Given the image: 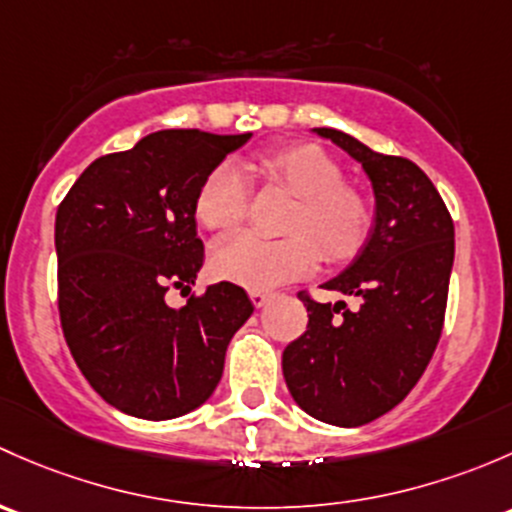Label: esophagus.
<instances>
[{"label": "esophagus", "instance_id": "34e87169", "mask_svg": "<svg viewBox=\"0 0 512 512\" xmlns=\"http://www.w3.org/2000/svg\"><path fill=\"white\" fill-rule=\"evenodd\" d=\"M249 295H251V300H254L256 308H263V305H266L268 300L276 298V293H273V291H263V288H254V291H251Z\"/></svg>", "mask_w": 512, "mask_h": 512}]
</instances>
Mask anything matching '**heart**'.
<instances>
[{
  "mask_svg": "<svg viewBox=\"0 0 512 512\" xmlns=\"http://www.w3.org/2000/svg\"><path fill=\"white\" fill-rule=\"evenodd\" d=\"M251 167L266 182L286 189L295 207L286 221V239L268 241L241 234L224 241L212 254L217 276L246 288H273L303 278L325 261H347L365 246L372 231V204L360 187L345 179L333 155L310 142L258 152ZM249 182L231 162L214 167L199 187L194 214L209 231L229 234L249 214ZM321 249L318 250L317 246Z\"/></svg>",
  "mask_w": 512,
  "mask_h": 512,
  "instance_id": "b5f03b06",
  "label": "heart"
}]
</instances>
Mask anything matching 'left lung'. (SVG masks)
I'll return each mask as SVG.
<instances>
[{
	"instance_id": "1",
	"label": "left lung",
	"mask_w": 512,
	"mask_h": 512,
	"mask_svg": "<svg viewBox=\"0 0 512 512\" xmlns=\"http://www.w3.org/2000/svg\"><path fill=\"white\" fill-rule=\"evenodd\" d=\"M355 157L374 189V224L355 261L323 283L352 295L318 303L300 291L308 328L283 350L288 392L305 414L362 426L397 407L429 365L444 328L453 221L434 182L407 157L374 152L352 135L315 128Z\"/></svg>"
}]
</instances>
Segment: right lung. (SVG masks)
<instances>
[{"mask_svg": "<svg viewBox=\"0 0 512 512\" xmlns=\"http://www.w3.org/2000/svg\"><path fill=\"white\" fill-rule=\"evenodd\" d=\"M249 138L160 130L91 162L59 204L63 337L83 377L120 412L165 421L202 407L231 337L254 313L244 288L229 281L179 310L165 303L204 263L199 187Z\"/></svg>", "mask_w": 512, "mask_h": 512, "instance_id": "1", "label": "right lung"}]
</instances>
